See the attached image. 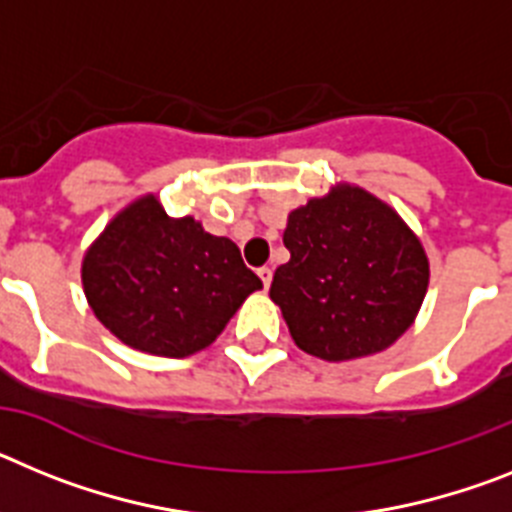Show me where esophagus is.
<instances>
[{
	"label": "esophagus",
	"mask_w": 512,
	"mask_h": 512,
	"mask_svg": "<svg viewBox=\"0 0 512 512\" xmlns=\"http://www.w3.org/2000/svg\"><path fill=\"white\" fill-rule=\"evenodd\" d=\"M257 275H260V281H262V286H265V288H268L270 281H273V270H270V268H260V270H257Z\"/></svg>",
	"instance_id": "1"
}]
</instances>
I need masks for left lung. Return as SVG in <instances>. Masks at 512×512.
<instances>
[{
  "label": "left lung",
  "instance_id": "8db88e82",
  "mask_svg": "<svg viewBox=\"0 0 512 512\" xmlns=\"http://www.w3.org/2000/svg\"><path fill=\"white\" fill-rule=\"evenodd\" d=\"M283 244L291 260L275 270L270 299L304 353L332 363L366 358L412 327L430 262L389 203L340 182L288 213Z\"/></svg>",
  "mask_w": 512,
  "mask_h": 512
}]
</instances>
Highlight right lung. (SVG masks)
Segmentation results:
<instances>
[{"label": "right lung", "mask_w": 512, "mask_h": 512, "mask_svg": "<svg viewBox=\"0 0 512 512\" xmlns=\"http://www.w3.org/2000/svg\"><path fill=\"white\" fill-rule=\"evenodd\" d=\"M82 288L123 345L185 358L208 348L262 281L231 239L193 216L172 219L149 193L115 213L84 252Z\"/></svg>", "instance_id": "1"}]
</instances>
